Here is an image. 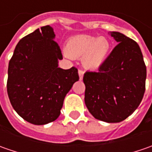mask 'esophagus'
Segmentation results:
<instances>
[{
  "label": "esophagus",
  "instance_id": "34e87169",
  "mask_svg": "<svg viewBox=\"0 0 152 152\" xmlns=\"http://www.w3.org/2000/svg\"><path fill=\"white\" fill-rule=\"evenodd\" d=\"M84 73H85V72H84L83 70L79 69V79H80V80H82V79H83V77H84Z\"/></svg>",
  "mask_w": 152,
  "mask_h": 152
}]
</instances>
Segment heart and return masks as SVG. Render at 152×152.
<instances>
[{
	"label": "heart",
	"mask_w": 152,
	"mask_h": 152,
	"mask_svg": "<svg viewBox=\"0 0 152 152\" xmlns=\"http://www.w3.org/2000/svg\"><path fill=\"white\" fill-rule=\"evenodd\" d=\"M111 50V44L106 38H98L88 34H79L67 42L65 54L70 58L82 57L83 65L95 70L102 66Z\"/></svg>",
	"instance_id": "b5f03b06"
}]
</instances>
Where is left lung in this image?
<instances>
[{"mask_svg":"<svg viewBox=\"0 0 152 152\" xmlns=\"http://www.w3.org/2000/svg\"><path fill=\"white\" fill-rule=\"evenodd\" d=\"M118 43L98 72H86L85 102L95 118L119 123L139 107L145 91L146 67L139 45L119 32Z\"/></svg>","mask_w":152,"mask_h":152,"instance_id":"left-lung-1","label":"left lung"}]
</instances>
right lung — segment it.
Masks as SVG:
<instances>
[{"instance_id": "right-lung-1", "label": "right lung", "mask_w": 152, "mask_h": 152, "mask_svg": "<svg viewBox=\"0 0 152 152\" xmlns=\"http://www.w3.org/2000/svg\"><path fill=\"white\" fill-rule=\"evenodd\" d=\"M49 25L21 39L9 61L7 84L9 100L27 122L43 125L61 113L64 98L79 79L78 69L58 67L62 59Z\"/></svg>"}]
</instances>
